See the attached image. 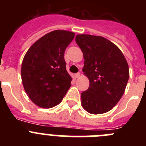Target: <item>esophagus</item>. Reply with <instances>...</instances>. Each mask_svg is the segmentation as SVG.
<instances>
[{
  "instance_id": "1",
  "label": "esophagus",
  "mask_w": 146,
  "mask_h": 146,
  "mask_svg": "<svg viewBox=\"0 0 146 146\" xmlns=\"http://www.w3.org/2000/svg\"><path fill=\"white\" fill-rule=\"evenodd\" d=\"M80 72H78V73L75 74L74 77H75V78H78V77H80Z\"/></svg>"
}]
</instances>
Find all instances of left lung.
<instances>
[{"label":"left lung","instance_id":"1","mask_svg":"<svg viewBox=\"0 0 146 146\" xmlns=\"http://www.w3.org/2000/svg\"><path fill=\"white\" fill-rule=\"evenodd\" d=\"M75 41L83 53L82 72L90 82L81 94L82 108L91 114L107 113L124 93L129 77L127 61L116 45L102 36L79 34Z\"/></svg>","mask_w":146,"mask_h":146}]
</instances>
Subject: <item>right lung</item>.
Here are the masks:
<instances>
[{
	"label": "right lung",
	"mask_w": 146,
	"mask_h": 146,
	"mask_svg": "<svg viewBox=\"0 0 146 146\" xmlns=\"http://www.w3.org/2000/svg\"><path fill=\"white\" fill-rule=\"evenodd\" d=\"M74 33L56 30L45 34L28 49L21 67V77L30 99L42 108L62 101L71 86L64 52Z\"/></svg>",
	"instance_id": "1"
}]
</instances>
